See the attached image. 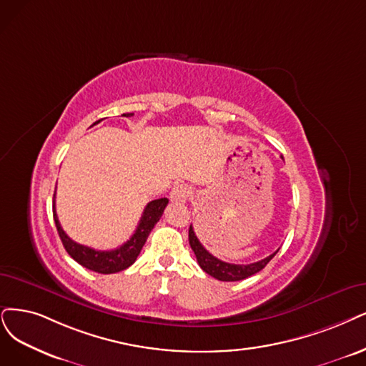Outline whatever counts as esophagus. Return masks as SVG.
I'll return each instance as SVG.
<instances>
[{"label": "esophagus", "instance_id": "esophagus-1", "mask_svg": "<svg viewBox=\"0 0 366 366\" xmlns=\"http://www.w3.org/2000/svg\"><path fill=\"white\" fill-rule=\"evenodd\" d=\"M190 194H192L190 187L179 184V185H174L172 188L170 199H172V202H174V204H182V202H185L188 197H190Z\"/></svg>", "mask_w": 366, "mask_h": 366}]
</instances>
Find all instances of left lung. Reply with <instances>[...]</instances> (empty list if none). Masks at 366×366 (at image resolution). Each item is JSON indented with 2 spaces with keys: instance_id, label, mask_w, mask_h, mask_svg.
Here are the masks:
<instances>
[{
  "instance_id": "1",
  "label": "left lung",
  "mask_w": 366,
  "mask_h": 366,
  "mask_svg": "<svg viewBox=\"0 0 366 366\" xmlns=\"http://www.w3.org/2000/svg\"><path fill=\"white\" fill-rule=\"evenodd\" d=\"M188 239H190V246L196 254V259L200 265V268L204 269L205 273H208L209 276L219 279L222 282H237V280H242V279H247L253 274H256L258 272L272 261L274 258V254L277 253V250L267 256V258L258 261V262H253V264H229L224 261H220L219 258H215L212 256L204 246L200 244L199 238L194 234V229L193 226H190V231H188Z\"/></svg>"
}]
</instances>
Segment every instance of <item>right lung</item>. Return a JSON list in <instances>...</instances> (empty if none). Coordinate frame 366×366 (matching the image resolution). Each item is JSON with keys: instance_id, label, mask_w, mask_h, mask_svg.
Segmentation results:
<instances>
[{"instance_id": "add662e5", "label": "right lung", "mask_w": 366, "mask_h": 366, "mask_svg": "<svg viewBox=\"0 0 366 366\" xmlns=\"http://www.w3.org/2000/svg\"><path fill=\"white\" fill-rule=\"evenodd\" d=\"M132 114L134 113H125L122 116L129 117ZM94 124H98V122H94ZM52 202H54V205H52L54 222H56L60 239L63 242L66 252L71 254V258L75 259L79 265L92 269V272H97L101 274H112V273L122 272V269L128 268L129 265H132L135 262V259H137V256L140 254V252L144 246L149 234H151L154 226L161 219L162 212H164V208L169 204V199L161 197V199L149 202L143 211V215L139 222L137 229H135L134 235L125 242V244H122L120 247H117L114 250H94L92 247L78 244V242L71 239L63 231V227L60 226V222L57 217L56 193H54Z\"/></svg>"}]
</instances>
